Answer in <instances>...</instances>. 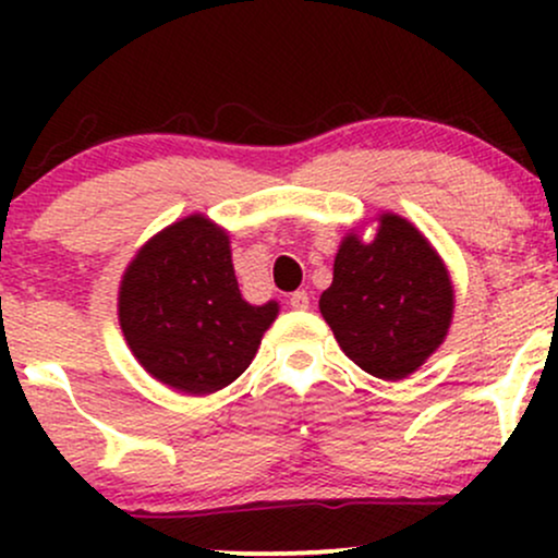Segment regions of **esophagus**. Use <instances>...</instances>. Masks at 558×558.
Listing matches in <instances>:
<instances>
[{"mask_svg":"<svg viewBox=\"0 0 558 558\" xmlns=\"http://www.w3.org/2000/svg\"><path fill=\"white\" fill-rule=\"evenodd\" d=\"M288 304L293 306V310H310V293L306 291H296L288 296Z\"/></svg>","mask_w":558,"mask_h":558,"instance_id":"1","label":"esophagus"}]
</instances>
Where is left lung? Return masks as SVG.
I'll return each instance as SVG.
<instances>
[{
  "mask_svg": "<svg viewBox=\"0 0 558 558\" xmlns=\"http://www.w3.org/2000/svg\"><path fill=\"white\" fill-rule=\"evenodd\" d=\"M453 301L446 262L425 233L407 217L380 213L373 239L364 228L341 239L319 312L351 362L396 383L446 341Z\"/></svg>",
  "mask_w": 558,
  "mask_h": 558,
  "instance_id": "obj_1",
  "label": "left lung"
}]
</instances>
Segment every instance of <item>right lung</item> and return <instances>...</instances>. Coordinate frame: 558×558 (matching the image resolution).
I'll return each mask as SVG.
<instances>
[{
	"instance_id": "add662e5",
	"label": "right lung",
	"mask_w": 558,
	"mask_h": 558,
	"mask_svg": "<svg viewBox=\"0 0 558 558\" xmlns=\"http://www.w3.org/2000/svg\"><path fill=\"white\" fill-rule=\"evenodd\" d=\"M278 301L248 304L226 228L194 213L162 228L128 262L118 319L128 349L155 380L189 396L222 390L257 356Z\"/></svg>"
}]
</instances>
